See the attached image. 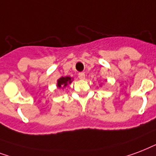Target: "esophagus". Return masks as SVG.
<instances>
[{"instance_id": "34e87169", "label": "esophagus", "mask_w": 156, "mask_h": 156, "mask_svg": "<svg viewBox=\"0 0 156 156\" xmlns=\"http://www.w3.org/2000/svg\"><path fill=\"white\" fill-rule=\"evenodd\" d=\"M78 77H79V79L80 80H84L85 79V74H84V72H80V73H79V75H78Z\"/></svg>"}]
</instances>
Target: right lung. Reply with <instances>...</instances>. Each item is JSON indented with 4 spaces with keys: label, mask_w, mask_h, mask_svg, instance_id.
<instances>
[{
    "label": "right lung",
    "mask_w": 156,
    "mask_h": 156,
    "mask_svg": "<svg viewBox=\"0 0 156 156\" xmlns=\"http://www.w3.org/2000/svg\"><path fill=\"white\" fill-rule=\"evenodd\" d=\"M73 80V78L71 76H65L61 77L57 80V87L59 89H63L67 87V85L70 84Z\"/></svg>",
    "instance_id": "1"
}]
</instances>
